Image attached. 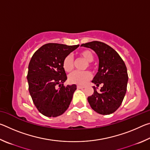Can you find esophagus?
<instances>
[{
	"instance_id": "1",
	"label": "esophagus",
	"mask_w": 150,
	"mask_h": 150,
	"mask_svg": "<svg viewBox=\"0 0 150 150\" xmlns=\"http://www.w3.org/2000/svg\"><path fill=\"white\" fill-rule=\"evenodd\" d=\"M77 88H79V89H81V88H85V86H82V85H77Z\"/></svg>"
}]
</instances>
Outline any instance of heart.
Wrapping results in <instances>:
<instances>
[{
    "mask_svg": "<svg viewBox=\"0 0 150 150\" xmlns=\"http://www.w3.org/2000/svg\"><path fill=\"white\" fill-rule=\"evenodd\" d=\"M81 57L84 59L88 63H91L94 60V55L90 50H84L79 53ZM91 66L90 63H88ZM63 67L66 72L72 71L74 68V62L71 55L66 56L63 61ZM69 81L71 83L77 85H84L88 80L91 79V74L90 72H77L75 71L69 75Z\"/></svg>",
    "mask_w": 150,
    "mask_h": 150,
    "instance_id": "1",
    "label": "heart"
}]
</instances>
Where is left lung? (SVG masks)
I'll list each match as a JSON object with an SVG mask.
<instances>
[{"instance_id": "1", "label": "left lung", "mask_w": 150, "mask_h": 150, "mask_svg": "<svg viewBox=\"0 0 150 150\" xmlns=\"http://www.w3.org/2000/svg\"><path fill=\"white\" fill-rule=\"evenodd\" d=\"M81 46L91 48L97 55L98 72L92 83L97 87L103 85L98 92L93 86L94 93L87 98L88 102L97 113L110 115L120 107L126 95L128 76L125 63L113 48L103 42L93 41Z\"/></svg>"}]
</instances>
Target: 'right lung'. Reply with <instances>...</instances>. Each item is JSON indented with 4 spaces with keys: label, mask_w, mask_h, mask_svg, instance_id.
I'll return each instance as SVG.
<instances>
[{
    "label": "right lung",
    "mask_w": 150,
    "mask_h": 150,
    "mask_svg": "<svg viewBox=\"0 0 150 150\" xmlns=\"http://www.w3.org/2000/svg\"><path fill=\"white\" fill-rule=\"evenodd\" d=\"M79 45L45 44L35 52L28 65L29 92L38 110L47 117L62 115L69 106L77 86L65 87L63 61Z\"/></svg>",
    "instance_id": "add662e5"
}]
</instances>
